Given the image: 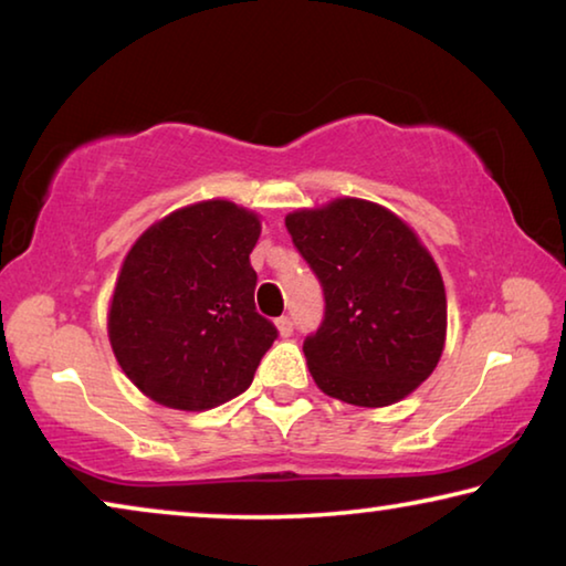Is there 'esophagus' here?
I'll return each instance as SVG.
<instances>
[{
  "mask_svg": "<svg viewBox=\"0 0 566 566\" xmlns=\"http://www.w3.org/2000/svg\"><path fill=\"white\" fill-rule=\"evenodd\" d=\"M276 329H280V334L282 337H292V332H294V322H292V317H280L276 319Z\"/></svg>",
  "mask_w": 566,
  "mask_h": 566,
  "instance_id": "34e87169",
  "label": "esophagus"
}]
</instances>
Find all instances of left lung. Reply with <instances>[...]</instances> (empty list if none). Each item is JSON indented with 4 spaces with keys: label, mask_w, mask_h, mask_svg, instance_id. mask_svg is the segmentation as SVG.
Segmentation results:
<instances>
[{
    "label": "left lung",
    "mask_w": 566,
    "mask_h": 566,
    "mask_svg": "<svg viewBox=\"0 0 566 566\" xmlns=\"http://www.w3.org/2000/svg\"><path fill=\"white\" fill-rule=\"evenodd\" d=\"M317 276L324 317L304 339L317 387L357 407H387L432 375L444 349L442 274L389 209L337 199L284 219Z\"/></svg>",
    "instance_id": "1"
}]
</instances>
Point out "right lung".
Listing matches in <instances>:
<instances>
[{
    "label": "right lung",
    "instance_id": "1",
    "mask_svg": "<svg viewBox=\"0 0 566 566\" xmlns=\"http://www.w3.org/2000/svg\"><path fill=\"white\" fill-rule=\"evenodd\" d=\"M260 219L224 199L171 212L137 239L109 306L124 375L171 409L224 405L280 337L254 306Z\"/></svg>",
    "mask_w": 566,
    "mask_h": 566
}]
</instances>
